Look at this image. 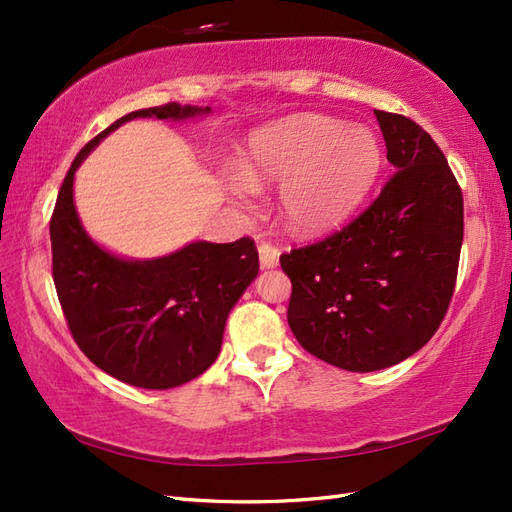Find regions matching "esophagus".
<instances>
[{"label":"esophagus","instance_id":"obj_1","mask_svg":"<svg viewBox=\"0 0 512 512\" xmlns=\"http://www.w3.org/2000/svg\"><path fill=\"white\" fill-rule=\"evenodd\" d=\"M280 250L269 243H260L258 245V256H260V267L262 269H275L280 265Z\"/></svg>","mask_w":512,"mask_h":512}]
</instances>
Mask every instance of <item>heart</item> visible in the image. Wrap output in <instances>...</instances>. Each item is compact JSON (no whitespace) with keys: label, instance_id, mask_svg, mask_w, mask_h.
<instances>
[{"label":"heart","instance_id":"heart-1","mask_svg":"<svg viewBox=\"0 0 512 512\" xmlns=\"http://www.w3.org/2000/svg\"><path fill=\"white\" fill-rule=\"evenodd\" d=\"M382 164L376 134L342 119L299 113L256 128L239 166H224L220 183L250 207L256 188L280 183L277 211L294 235L314 237L342 224L374 185Z\"/></svg>","mask_w":512,"mask_h":512}]
</instances>
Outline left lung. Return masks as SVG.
Here are the masks:
<instances>
[{
    "mask_svg": "<svg viewBox=\"0 0 512 512\" xmlns=\"http://www.w3.org/2000/svg\"><path fill=\"white\" fill-rule=\"evenodd\" d=\"M374 113L397 173L346 228L280 258L297 342L361 374L401 363L438 331L463 241V196L440 147L412 119Z\"/></svg>",
    "mask_w": 512,
    "mask_h": 512,
    "instance_id": "left-lung-1",
    "label": "left lung"
}]
</instances>
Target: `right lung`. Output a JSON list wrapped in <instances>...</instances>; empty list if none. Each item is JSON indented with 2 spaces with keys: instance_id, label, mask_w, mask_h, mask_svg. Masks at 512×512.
<instances>
[{
  "instance_id": "add662e5",
  "label": "right lung",
  "mask_w": 512,
  "mask_h": 512,
  "mask_svg": "<svg viewBox=\"0 0 512 512\" xmlns=\"http://www.w3.org/2000/svg\"><path fill=\"white\" fill-rule=\"evenodd\" d=\"M209 106L170 102L117 119L74 158L51 218L53 280L74 342L108 376L141 389H173L213 365L230 309L256 275L252 239L192 241L158 258H123L87 235L74 205V175L126 121H188Z\"/></svg>"
}]
</instances>
